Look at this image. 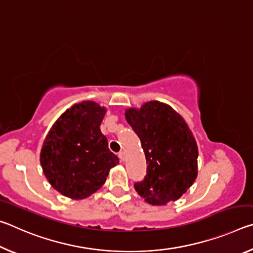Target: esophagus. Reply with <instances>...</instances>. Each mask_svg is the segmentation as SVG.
<instances>
[{
    "instance_id": "34e87169",
    "label": "esophagus",
    "mask_w": 253,
    "mask_h": 253,
    "mask_svg": "<svg viewBox=\"0 0 253 253\" xmlns=\"http://www.w3.org/2000/svg\"><path fill=\"white\" fill-rule=\"evenodd\" d=\"M118 156H119V158H121V161H125L126 160V154H125V152H121L118 154Z\"/></svg>"
}]
</instances>
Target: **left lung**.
Segmentation results:
<instances>
[{"label":"left lung","mask_w":253,"mask_h":253,"mask_svg":"<svg viewBox=\"0 0 253 253\" xmlns=\"http://www.w3.org/2000/svg\"><path fill=\"white\" fill-rule=\"evenodd\" d=\"M127 123L139 137L147 174L135 190L147 203L165 205L178 200L198 176V145L176 110L161 101H148L125 111Z\"/></svg>","instance_id":"8db88e82"}]
</instances>
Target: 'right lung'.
<instances>
[{"label":"right lung","mask_w":253,"mask_h":253,"mask_svg":"<svg viewBox=\"0 0 253 253\" xmlns=\"http://www.w3.org/2000/svg\"><path fill=\"white\" fill-rule=\"evenodd\" d=\"M107 109L83 101L67 109L42 145L40 163L54 190L72 200H83L104 185L119 160L108 148L100 124Z\"/></svg>","instance_id":"obj_1"}]
</instances>
